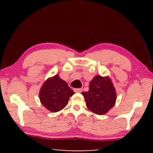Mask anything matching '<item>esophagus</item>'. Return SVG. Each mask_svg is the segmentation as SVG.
I'll return each mask as SVG.
<instances>
[{
  "mask_svg": "<svg viewBox=\"0 0 153 153\" xmlns=\"http://www.w3.org/2000/svg\"><path fill=\"white\" fill-rule=\"evenodd\" d=\"M83 91V88H75L74 92L75 93H81Z\"/></svg>",
  "mask_w": 153,
  "mask_h": 153,
  "instance_id": "esophagus-1",
  "label": "esophagus"
}]
</instances>
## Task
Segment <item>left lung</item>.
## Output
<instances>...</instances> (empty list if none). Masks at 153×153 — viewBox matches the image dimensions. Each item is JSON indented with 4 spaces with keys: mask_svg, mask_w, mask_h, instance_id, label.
<instances>
[{
    "mask_svg": "<svg viewBox=\"0 0 153 153\" xmlns=\"http://www.w3.org/2000/svg\"><path fill=\"white\" fill-rule=\"evenodd\" d=\"M91 111L103 115L114 107L116 101V92L108 76L97 75L89 84V91L81 93Z\"/></svg>",
    "mask_w": 153,
    "mask_h": 153,
    "instance_id": "obj_1",
    "label": "left lung"
}]
</instances>
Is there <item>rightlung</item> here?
<instances>
[{
    "instance_id": "add662e5",
    "label": "right lung",
    "mask_w": 153,
    "mask_h": 153,
    "mask_svg": "<svg viewBox=\"0 0 153 153\" xmlns=\"http://www.w3.org/2000/svg\"><path fill=\"white\" fill-rule=\"evenodd\" d=\"M74 92L58 74L49 78L42 86L39 97L45 107L51 112H58L66 106Z\"/></svg>"
}]
</instances>
